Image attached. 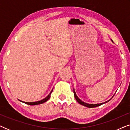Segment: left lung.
I'll return each mask as SVG.
<instances>
[{"mask_svg": "<svg viewBox=\"0 0 130 130\" xmlns=\"http://www.w3.org/2000/svg\"><path fill=\"white\" fill-rule=\"evenodd\" d=\"M73 92H74V97H75V98H76V100H77V102H79L80 104L82 105L86 106V107H88V108H95V107H97V106H100V105H102V104H104V103L108 102V101H109L110 100H111V99H109V101H106V102H105L101 103V104H87V103H85V102H83L82 101H81L80 99L79 98L77 97V96L76 95V93H75V92H74V89H73Z\"/></svg>", "mask_w": 130, "mask_h": 130, "instance_id": "8db88e82", "label": "left lung"}]
</instances>
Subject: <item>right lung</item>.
Here are the masks:
<instances>
[{
	"mask_svg": "<svg viewBox=\"0 0 130 130\" xmlns=\"http://www.w3.org/2000/svg\"><path fill=\"white\" fill-rule=\"evenodd\" d=\"M53 92V90H51V92H50V93L49 95H48V96H47V97H46L45 98H44V99H42V100H41V101H37V102H23V101H20V100H19V101H21V102H22L25 103V104H26L30 105H35L41 104H42V103H44V102H47V101L48 100V99H50V95H51V92Z\"/></svg>",
	"mask_w": 130,
	"mask_h": 130,
	"instance_id": "right-lung-1",
	"label": "right lung"
}]
</instances>
